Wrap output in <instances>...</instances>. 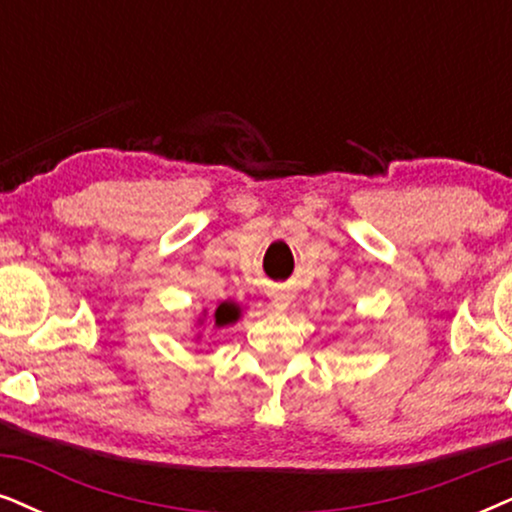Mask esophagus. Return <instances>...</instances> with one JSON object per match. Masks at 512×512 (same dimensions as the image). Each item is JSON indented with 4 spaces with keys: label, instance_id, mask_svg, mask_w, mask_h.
Instances as JSON below:
<instances>
[{
    "label": "esophagus",
    "instance_id": "obj_1",
    "mask_svg": "<svg viewBox=\"0 0 512 512\" xmlns=\"http://www.w3.org/2000/svg\"><path fill=\"white\" fill-rule=\"evenodd\" d=\"M288 304H290V295L288 293H276L274 300H271V307L278 309V312H283V309H286Z\"/></svg>",
    "mask_w": 512,
    "mask_h": 512
}]
</instances>
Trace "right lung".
Instances as JSON below:
<instances>
[{
  "instance_id": "1",
  "label": "right lung",
  "mask_w": 512,
  "mask_h": 512,
  "mask_svg": "<svg viewBox=\"0 0 512 512\" xmlns=\"http://www.w3.org/2000/svg\"><path fill=\"white\" fill-rule=\"evenodd\" d=\"M236 316H238V309L234 307V304L222 302L217 307V312H215V323H217V326H226V323L236 321Z\"/></svg>"
}]
</instances>
